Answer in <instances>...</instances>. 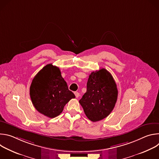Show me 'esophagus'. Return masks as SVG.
I'll return each instance as SVG.
<instances>
[{"label": "esophagus", "mask_w": 159, "mask_h": 159, "mask_svg": "<svg viewBox=\"0 0 159 159\" xmlns=\"http://www.w3.org/2000/svg\"><path fill=\"white\" fill-rule=\"evenodd\" d=\"M74 94H75V97H76L77 98L80 96V94H79L78 92H75Z\"/></svg>", "instance_id": "obj_1"}]
</instances>
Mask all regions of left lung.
I'll return each mask as SVG.
<instances>
[{"instance_id": "8db88e82", "label": "left lung", "mask_w": 159, "mask_h": 159, "mask_svg": "<svg viewBox=\"0 0 159 159\" xmlns=\"http://www.w3.org/2000/svg\"><path fill=\"white\" fill-rule=\"evenodd\" d=\"M118 89L111 74L105 69L93 72L89 77L87 91L79 102L86 116L93 122L106 118L114 109Z\"/></svg>"}]
</instances>
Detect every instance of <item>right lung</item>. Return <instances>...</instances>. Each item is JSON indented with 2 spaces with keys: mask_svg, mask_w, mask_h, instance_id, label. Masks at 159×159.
Wrapping results in <instances>:
<instances>
[{
  "mask_svg": "<svg viewBox=\"0 0 159 159\" xmlns=\"http://www.w3.org/2000/svg\"><path fill=\"white\" fill-rule=\"evenodd\" d=\"M30 94L36 109L50 118L60 115L65 104L75 98L69 90L59 68L52 63L44 66L35 75Z\"/></svg>",
  "mask_w": 159,
  "mask_h": 159,
  "instance_id": "add662e5",
  "label": "right lung"
}]
</instances>
